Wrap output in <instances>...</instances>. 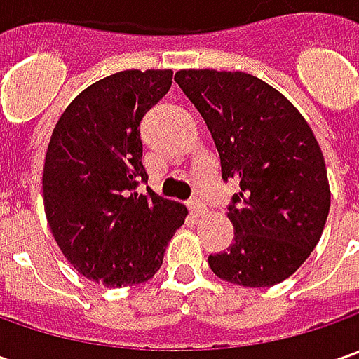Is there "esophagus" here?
I'll use <instances>...</instances> for the list:
<instances>
[{
    "mask_svg": "<svg viewBox=\"0 0 359 359\" xmlns=\"http://www.w3.org/2000/svg\"><path fill=\"white\" fill-rule=\"evenodd\" d=\"M187 208H189V212H191V215H203L205 214V205L201 203L200 200H189L187 201Z\"/></svg>",
    "mask_w": 359,
    "mask_h": 359,
    "instance_id": "esophagus-1",
    "label": "esophagus"
}]
</instances>
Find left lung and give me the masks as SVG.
<instances>
[{
	"label": "left lung",
	"instance_id": "obj_1",
	"mask_svg": "<svg viewBox=\"0 0 359 359\" xmlns=\"http://www.w3.org/2000/svg\"><path fill=\"white\" fill-rule=\"evenodd\" d=\"M175 81L214 137L222 177L240 184L228 208L233 243L208 257L210 268L245 287L283 282L310 257L330 214L324 154L313 131L259 77L180 69Z\"/></svg>",
	"mask_w": 359,
	"mask_h": 359
}]
</instances>
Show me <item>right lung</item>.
Returning <instances> with one entry per match:
<instances>
[{"label":"right lung","instance_id":"obj_1","mask_svg":"<svg viewBox=\"0 0 359 359\" xmlns=\"http://www.w3.org/2000/svg\"><path fill=\"white\" fill-rule=\"evenodd\" d=\"M172 69H126L81 91L57 119L43 163V208L67 262L91 282H147L186 205L156 196L142 163L140 123L172 88Z\"/></svg>","mask_w":359,"mask_h":359}]
</instances>
